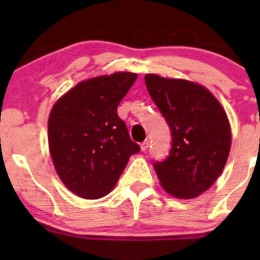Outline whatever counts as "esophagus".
I'll list each match as a JSON object with an SVG mask.
<instances>
[{
  "instance_id": "34e87169",
  "label": "esophagus",
  "mask_w": 260,
  "mask_h": 260,
  "mask_svg": "<svg viewBox=\"0 0 260 260\" xmlns=\"http://www.w3.org/2000/svg\"><path fill=\"white\" fill-rule=\"evenodd\" d=\"M148 148H149V140H144V142L140 144V149H142V151H145Z\"/></svg>"
}]
</instances>
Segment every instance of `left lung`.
Returning <instances> with one entry per match:
<instances>
[{"label": "left lung", "instance_id": "8db88e82", "mask_svg": "<svg viewBox=\"0 0 260 260\" xmlns=\"http://www.w3.org/2000/svg\"><path fill=\"white\" fill-rule=\"evenodd\" d=\"M145 85L171 129L168 157L154 161L161 186L176 198H196L213 186L228 161L231 128L226 112L196 83L147 74Z\"/></svg>", "mask_w": 260, "mask_h": 260}]
</instances>
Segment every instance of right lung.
I'll use <instances>...</instances> for the list:
<instances>
[{
    "mask_svg": "<svg viewBox=\"0 0 260 260\" xmlns=\"http://www.w3.org/2000/svg\"><path fill=\"white\" fill-rule=\"evenodd\" d=\"M137 79L117 72L80 82L52 107L49 148L64 186L85 199L111 192L129 156L140 151L117 106Z\"/></svg>",
    "mask_w": 260,
    "mask_h": 260,
    "instance_id": "add662e5",
    "label": "right lung"
}]
</instances>
